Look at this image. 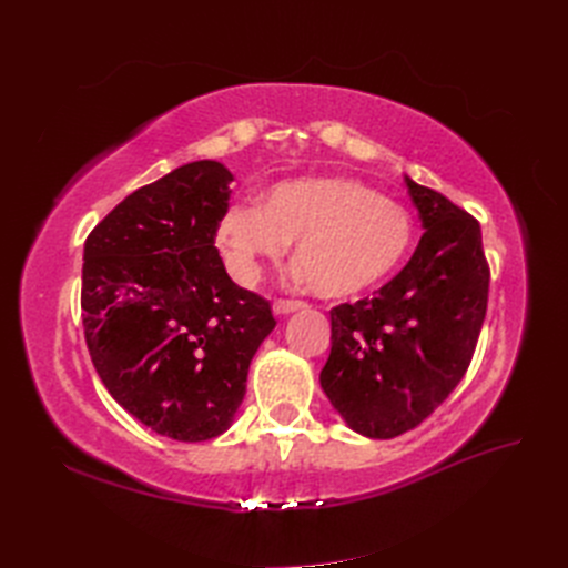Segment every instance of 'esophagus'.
Wrapping results in <instances>:
<instances>
[{
    "instance_id": "obj_1",
    "label": "esophagus",
    "mask_w": 568,
    "mask_h": 568,
    "mask_svg": "<svg viewBox=\"0 0 568 568\" xmlns=\"http://www.w3.org/2000/svg\"><path fill=\"white\" fill-rule=\"evenodd\" d=\"M303 307H305V303H303V301H288V298H280V301H274L272 311H274V315H288V313L303 311Z\"/></svg>"
}]
</instances>
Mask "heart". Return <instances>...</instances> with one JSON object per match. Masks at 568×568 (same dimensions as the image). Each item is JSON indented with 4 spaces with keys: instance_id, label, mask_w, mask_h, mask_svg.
<instances>
[{
    "instance_id": "b5f03b06",
    "label": "heart",
    "mask_w": 568,
    "mask_h": 568,
    "mask_svg": "<svg viewBox=\"0 0 568 568\" xmlns=\"http://www.w3.org/2000/svg\"><path fill=\"white\" fill-rule=\"evenodd\" d=\"M412 239L405 205L351 178L280 182L263 205L234 203L217 225L220 251L239 284H253L263 261H282L296 242L301 274L322 298H351L382 284L405 261Z\"/></svg>"
}]
</instances>
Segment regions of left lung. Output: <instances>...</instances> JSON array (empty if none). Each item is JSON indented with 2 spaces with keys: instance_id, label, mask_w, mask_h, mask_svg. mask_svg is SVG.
Instances as JSON below:
<instances>
[{
  "instance_id": "obj_1",
  "label": "left lung",
  "mask_w": 568,
  "mask_h": 568,
  "mask_svg": "<svg viewBox=\"0 0 568 568\" xmlns=\"http://www.w3.org/2000/svg\"><path fill=\"white\" fill-rule=\"evenodd\" d=\"M405 184L426 232L372 298L334 307L332 353L320 374L343 422L382 440L419 426L462 382L490 284L478 220L434 189Z\"/></svg>"
}]
</instances>
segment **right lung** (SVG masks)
I'll use <instances>...</instances> for the list:
<instances>
[{
  "label": "right lung",
  "instance_id": "1",
  "mask_svg": "<svg viewBox=\"0 0 568 568\" xmlns=\"http://www.w3.org/2000/svg\"><path fill=\"white\" fill-rule=\"evenodd\" d=\"M232 180L217 161L180 165L120 201L84 242L94 369L134 419L184 443L232 426L251 359L277 324L215 248Z\"/></svg>",
  "mask_w": 568,
  "mask_h": 568
}]
</instances>
